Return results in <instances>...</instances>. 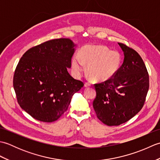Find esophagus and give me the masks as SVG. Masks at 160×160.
I'll list each match as a JSON object with an SVG mask.
<instances>
[{"label": "esophagus", "instance_id": "obj_1", "mask_svg": "<svg viewBox=\"0 0 160 160\" xmlns=\"http://www.w3.org/2000/svg\"><path fill=\"white\" fill-rule=\"evenodd\" d=\"M84 87H91V84L89 82H85L84 83Z\"/></svg>", "mask_w": 160, "mask_h": 160}]
</instances>
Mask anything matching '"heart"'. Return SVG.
Instances as JSON below:
<instances>
[{
	"label": "heart",
	"instance_id": "1",
	"mask_svg": "<svg viewBox=\"0 0 160 160\" xmlns=\"http://www.w3.org/2000/svg\"><path fill=\"white\" fill-rule=\"evenodd\" d=\"M122 63L120 53L111 51L104 45L84 47L80 56L76 54L72 59V69L74 73H80L87 64V73L96 81L109 80L117 73Z\"/></svg>",
	"mask_w": 160,
	"mask_h": 160
}]
</instances>
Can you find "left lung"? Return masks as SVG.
I'll use <instances>...</instances> for the list:
<instances>
[{"label":"left lung","mask_w":160,"mask_h":160,"mask_svg":"<svg viewBox=\"0 0 160 160\" xmlns=\"http://www.w3.org/2000/svg\"><path fill=\"white\" fill-rule=\"evenodd\" d=\"M124 58L117 73L109 80L95 84L93 107L99 120L108 126H118L134 117L143 107L149 88V76L138 53L118 43Z\"/></svg>","instance_id":"obj_1"}]
</instances>
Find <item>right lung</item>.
I'll return each instance as SVG.
<instances>
[{
  "label": "right lung",
  "instance_id": "right-lung-1",
  "mask_svg": "<svg viewBox=\"0 0 160 160\" xmlns=\"http://www.w3.org/2000/svg\"><path fill=\"white\" fill-rule=\"evenodd\" d=\"M76 45L69 38L53 39L23 54L13 85L22 109L37 120L52 122L65 112L73 95L84 86L68 72Z\"/></svg>",
  "mask_w": 160,
  "mask_h": 160
}]
</instances>
